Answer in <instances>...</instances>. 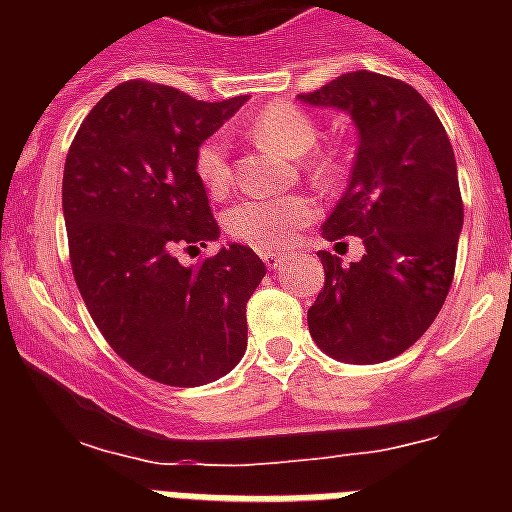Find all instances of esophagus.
Wrapping results in <instances>:
<instances>
[{"label":"esophagus","instance_id":"34e87169","mask_svg":"<svg viewBox=\"0 0 512 512\" xmlns=\"http://www.w3.org/2000/svg\"><path fill=\"white\" fill-rule=\"evenodd\" d=\"M261 259H264V264L269 266V269H279V266L284 264V259H287V256H284V253H279V251H261Z\"/></svg>","mask_w":512,"mask_h":512}]
</instances>
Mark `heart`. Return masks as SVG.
I'll return each mask as SVG.
<instances>
[{
  "instance_id": "b5f03b06",
  "label": "heart",
  "mask_w": 512,
  "mask_h": 512,
  "mask_svg": "<svg viewBox=\"0 0 512 512\" xmlns=\"http://www.w3.org/2000/svg\"><path fill=\"white\" fill-rule=\"evenodd\" d=\"M248 135L261 146L302 158L305 169L315 179H330L336 174V161L325 153H310L318 143V125L295 104H269L246 125ZM194 171L210 194H223L230 187V158L225 135L205 138L194 153ZM318 207L307 194H279V197H251L230 207L225 228L235 241L253 248H279L295 241L300 228L315 217Z\"/></svg>"
}]
</instances>
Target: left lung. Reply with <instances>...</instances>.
I'll return each instance as SVG.
<instances>
[{"label":"left lung","mask_w":512,"mask_h":512,"mask_svg":"<svg viewBox=\"0 0 512 512\" xmlns=\"http://www.w3.org/2000/svg\"><path fill=\"white\" fill-rule=\"evenodd\" d=\"M300 102L336 107L359 130L351 179L323 238L364 241L343 266L320 251L325 287L307 310L312 341L346 364L395 359L431 328L449 295L464 205L451 140L410 84L351 71Z\"/></svg>","instance_id":"1"}]
</instances>
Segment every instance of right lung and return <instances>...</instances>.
I'll list each match as a JSON object with an SVG mask.
<instances>
[{
    "instance_id": "add662e5",
    "label": "right lung",
    "mask_w": 512,
    "mask_h": 512,
    "mask_svg": "<svg viewBox=\"0 0 512 512\" xmlns=\"http://www.w3.org/2000/svg\"><path fill=\"white\" fill-rule=\"evenodd\" d=\"M248 97L200 102L122 81L92 107L63 166L69 253L89 315L135 372L171 387L225 377L246 354V302L266 266L228 243L200 266L179 248L220 238L194 153Z\"/></svg>"
}]
</instances>
